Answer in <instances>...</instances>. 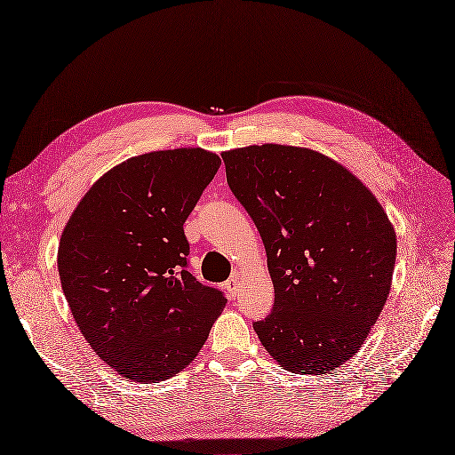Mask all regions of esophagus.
<instances>
[{
  "instance_id": "esophagus-1",
  "label": "esophagus",
  "mask_w": 455,
  "mask_h": 455,
  "mask_svg": "<svg viewBox=\"0 0 455 455\" xmlns=\"http://www.w3.org/2000/svg\"><path fill=\"white\" fill-rule=\"evenodd\" d=\"M226 289L229 292L231 298L236 296V291H239V275H231L228 281H226Z\"/></svg>"
}]
</instances>
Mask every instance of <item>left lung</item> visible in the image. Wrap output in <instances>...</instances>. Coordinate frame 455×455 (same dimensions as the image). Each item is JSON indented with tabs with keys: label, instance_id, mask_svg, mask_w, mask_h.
<instances>
[{
	"label": "left lung",
	"instance_id": "obj_1",
	"mask_svg": "<svg viewBox=\"0 0 455 455\" xmlns=\"http://www.w3.org/2000/svg\"><path fill=\"white\" fill-rule=\"evenodd\" d=\"M229 188L261 233L272 313L253 323L294 374H328L352 359L385 307L395 226L355 174L311 148L263 144L222 154Z\"/></svg>",
	"mask_w": 455,
	"mask_h": 455
}]
</instances>
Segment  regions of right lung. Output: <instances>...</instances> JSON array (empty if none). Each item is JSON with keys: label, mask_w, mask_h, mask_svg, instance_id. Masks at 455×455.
<instances>
[{"label": "right lung", "mask_w": 455, "mask_h": 455, "mask_svg": "<svg viewBox=\"0 0 455 455\" xmlns=\"http://www.w3.org/2000/svg\"><path fill=\"white\" fill-rule=\"evenodd\" d=\"M220 164L204 148L135 156L86 190L62 229L57 267L72 316L125 379L181 372L228 304L185 268L183 224Z\"/></svg>", "instance_id": "right-lung-1"}]
</instances>
